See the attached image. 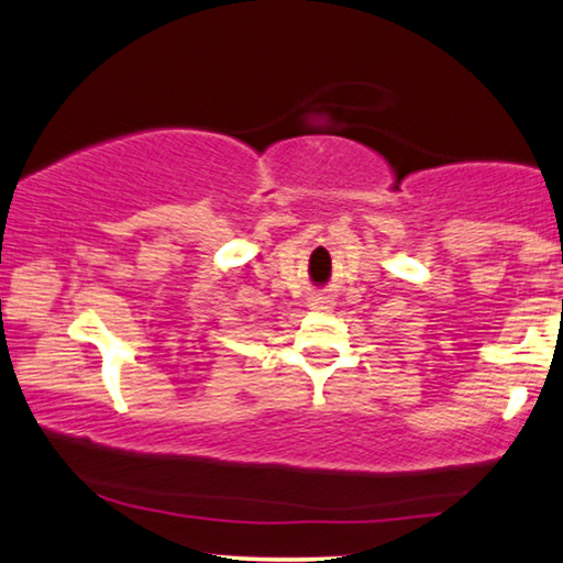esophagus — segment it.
I'll use <instances>...</instances> for the list:
<instances>
[{
  "instance_id": "esophagus-1",
  "label": "esophagus",
  "mask_w": 563,
  "mask_h": 563,
  "mask_svg": "<svg viewBox=\"0 0 563 563\" xmlns=\"http://www.w3.org/2000/svg\"><path fill=\"white\" fill-rule=\"evenodd\" d=\"M308 306L313 308V311H329L331 306H334V300L327 292H313L311 298H308Z\"/></svg>"
}]
</instances>
